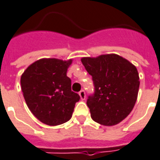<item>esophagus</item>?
I'll use <instances>...</instances> for the list:
<instances>
[{"label":"esophagus","instance_id":"1","mask_svg":"<svg viewBox=\"0 0 160 160\" xmlns=\"http://www.w3.org/2000/svg\"><path fill=\"white\" fill-rule=\"evenodd\" d=\"M79 96H80V98H81V100H85L86 98V95L85 92H84V90H81L80 92H79Z\"/></svg>","mask_w":160,"mask_h":160}]
</instances>
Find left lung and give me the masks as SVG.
Here are the masks:
<instances>
[{"instance_id": "left-lung-1", "label": "left lung", "mask_w": 160, "mask_h": 160, "mask_svg": "<svg viewBox=\"0 0 160 160\" xmlns=\"http://www.w3.org/2000/svg\"><path fill=\"white\" fill-rule=\"evenodd\" d=\"M81 61L95 84V94L87 100L93 121L108 127L122 122L138 97L140 77L136 67L114 53L84 57Z\"/></svg>"}]
</instances>
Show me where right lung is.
<instances>
[{"instance_id": "obj_1", "label": "right lung", "mask_w": 160, "mask_h": 160, "mask_svg": "<svg viewBox=\"0 0 160 160\" xmlns=\"http://www.w3.org/2000/svg\"><path fill=\"white\" fill-rule=\"evenodd\" d=\"M73 59L41 58L33 62L20 78L21 89L28 108L42 123L58 126L72 116L80 96L71 91L67 70Z\"/></svg>"}]
</instances>
